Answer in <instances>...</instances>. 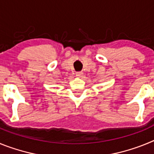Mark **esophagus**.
Wrapping results in <instances>:
<instances>
[{"mask_svg":"<svg viewBox=\"0 0 154 154\" xmlns=\"http://www.w3.org/2000/svg\"><path fill=\"white\" fill-rule=\"evenodd\" d=\"M82 75H83V73L81 72H78L75 73V75L78 77V78H82Z\"/></svg>","mask_w":154,"mask_h":154,"instance_id":"34e87169","label":"esophagus"}]
</instances>
